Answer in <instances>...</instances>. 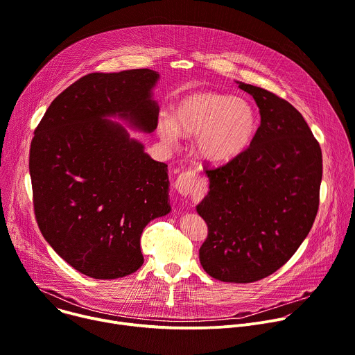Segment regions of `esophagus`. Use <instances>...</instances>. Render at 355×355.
<instances>
[{
    "instance_id": "34e87169",
    "label": "esophagus",
    "mask_w": 355,
    "mask_h": 355,
    "mask_svg": "<svg viewBox=\"0 0 355 355\" xmlns=\"http://www.w3.org/2000/svg\"><path fill=\"white\" fill-rule=\"evenodd\" d=\"M196 178H198V174L196 171L193 170H187L184 173H181L177 180H175V189L178 191L180 195L182 196H188L191 195V192L193 191L195 185H196Z\"/></svg>"
}]
</instances>
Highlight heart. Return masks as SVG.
<instances>
[{"mask_svg":"<svg viewBox=\"0 0 355 355\" xmlns=\"http://www.w3.org/2000/svg\"><path fill=\"white\" fill-rule=\"evenodd\" d=\"M259 130V114L247 98L216 91H198L174 108L173 118L162 116L160 137L173 144L181 135L198 136V155L212 163H227L250 147Z\"/></svg>","mask_w":355,"mask_h":355,"instance_id":"1","label":"heart"}]
</instances>
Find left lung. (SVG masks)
Instances as JSON below:
<instances>
[{
  "instance_id": "obj_1",
  "label": "left lung",
  "mask_w": 355,
  "mask_h": 355,
  "mask_svg": "<svg viewBox=\"0 0 355 355\" xmlns=\"http://www.w3.org/2000/svg\"><path fill=\"white\" fill-rule=\"evenodd\" d=\"M261 123L250 147L205 167L209 192L196 205L208 225L199 261L212 278L247 284L281 268L309 234L319 209L322 148L300 112L244 83Z\"/></svg>"
}]
</instances>
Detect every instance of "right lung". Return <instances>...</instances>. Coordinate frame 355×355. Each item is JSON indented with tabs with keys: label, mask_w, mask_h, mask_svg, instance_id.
I'll use <instances>...</instances> for the list:
<instances>
[{
	"label": "right lung",
	"mask_w": 355,
	"mask_h": 355,
	"mask_svg": "<svg viewBox=\"0 0 355 355\" xmlns=\"http://www.w3.org/2000/svg\"><path fill=\"white\" fill-rule=\"evenodd\" d=\"M159 78L148 69L87 74L55 98L35 129L29 173L37 226L66 263L95 279L137 271L143 229L171 211L167 164L111 121L155 132Z\"/></svg>",
	"instance_id": "1"
}]
</instances>
